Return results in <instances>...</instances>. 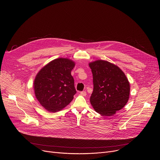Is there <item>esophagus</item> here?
<instances>
[{
    "label": "esophagus",
    "mask_w": 160,
    "mask_h": 160,
    "mask_svg": "<svg viewBox=\"0 0 160 160\" xmlns=\"http://www.w3.org/2000/svg\"><path fill=\"white\" fill-rule=\"evenodd\" d=\"M80 94H81V95H82V96H86V95H87V92H85V91H83V92H80Z\"/></svg>",
    "instance_id": "1"
}]
</instances>
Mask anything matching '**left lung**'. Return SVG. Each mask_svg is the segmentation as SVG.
I'll list each match as a JSON object with an SVG mask.
<instances>
[{"instance_id": "1", "label": "left lung", "mask_w": 160, "mask_h": 160, "mask_svg": "<svg viewBox=\"0 0 160 160\" xmlns=\"http://www.w3.org/2000/svg\"><path fill=\"white\" fill-rule=\"evenodd\" d=\"M89 65L93 82L90 103L98 113L112 116L128 102L130 94L128 78L120 68L108 61L98 60Z\"/></svg>"}]
</instances>
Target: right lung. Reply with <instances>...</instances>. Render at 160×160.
<instances>
[{
	"label": "right lung",
	"instance_id": "obj_1",
	"mask_svg": "<svg viewBox=\"0 0 160 160\" xmlns=\"http://www.w3.org/2000/svg\"><path fill=\"white\" fill-rule=\"evenodd\" d=\"M75 63L68 59H56L44 66L34 82L35 96L41 106L51 112L61 110L77 93L71 71Z\"/></svg>",
	"mask_w": 160,
	"mask_h": 160
}]
</instances>
